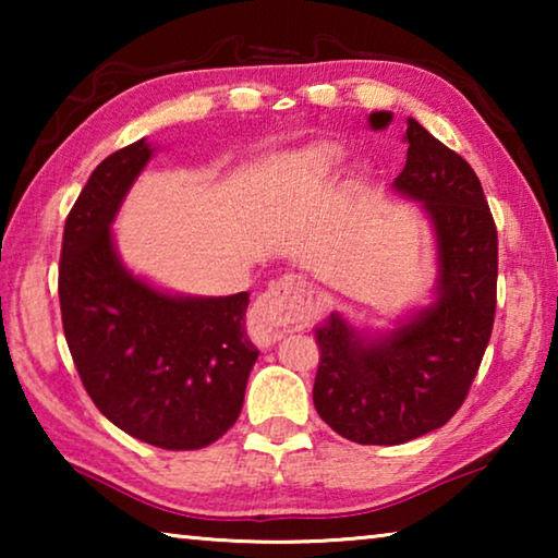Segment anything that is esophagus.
I'll return each mask as SVG.
<instances>
[{
	"mask_svg": "<svg viewBox=\"0 0 558 558\" xmlns=\"http://www.w3.org/2000/svg\"><path fill=\"white\" fill-rule=\"evenodd\" d=\"M310 305H313V288L310 282L290 272L272 280L268 290L253 302L251 327L263 342H276L292 327H300L307 319Z\"/></svg>",
	"mask_w": 558,
	"mask_h": 558,
	"instance_id": "esophagus-1",
	"label": "esophagus"
}]
</instances>
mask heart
<instances>
[{"label":"heart","mask_w":558,"mask_h":558,"mask_svg":"<svg viewBox=\"0 0 558 558\" xmlns=\"http://www.w3.org/2000/svg\"><path fill=\"white\" fill-rule=\"evenodd\" d=\"M342 159H344V149L337 143H327V140H323V143L310 145L305 153L300 155V167L315 177H325L332 172Z\"/></svg>","instance_id":"b5f03b06"}]
</instances>
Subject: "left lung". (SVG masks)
Here are the masks:
<instances>
[{
    "label": "left lung",
    "mask_w": 558,
    "mask_h": 558,
    "mask_svg": "<svg viewBox=\"0 0 558 558\" xmlns=\"http://www.w3.org/2000/svg\"><path fill=\"white\" fill-rule=\"evenodd\" d=\"M389 110L369 116L374 130ZM409 145L393 189L418 202L436 239V286L389 329L356 327L332 313L317 329L313 401L329 428L362 446H401L456 415L493 335L497 229L477 174L460 155L405 120Z\"/></svg>",
    "instance_id": "8db88e82"
}]
</instances>
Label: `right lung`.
Listing matches in <instances>:
<instances>
[{"label": "right lung", "instance_id": "right-lung-1", "mask_svg": "<svg viewBox=\"0 0 558 558\" xmlns=\"http://www.w3.org/2000/svg\"><path fill=\"white\" fill-rule=\"evenodd\" d=\"M155 153L143 137L93 169L63 229L61 317L81 381L110 423L149 446L196 450L239 418L258 349L245 335L248 292L179 295L122 263L112 223Z\"/></svg>", "mask_w": 558, "mask_h": 558}]
</instances>
